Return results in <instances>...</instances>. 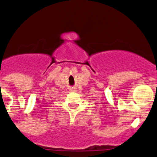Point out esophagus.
Returning a JSON list of instances; mask_svg holds the SVG:
<instances>
[{
  "mask_svg": "<svg viewBox=\"0 0 157 157\" xmlns=\"http://www.w3.org/2000/svg\"><path fill=\"white\" fill-rule=\"evenodd\" d=\"M70 91H73V90H74V89H72H72H70Z\"/></svg>",
  "mask_w": 157,
  "mask_h": 157,
  "instance_id": "34e87169",
  "label": "esophagus"
}]
</instances>
